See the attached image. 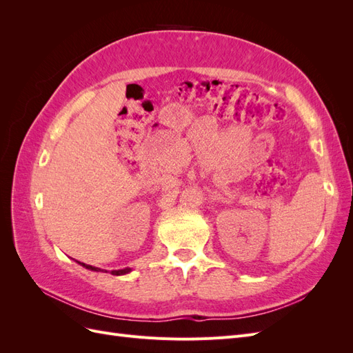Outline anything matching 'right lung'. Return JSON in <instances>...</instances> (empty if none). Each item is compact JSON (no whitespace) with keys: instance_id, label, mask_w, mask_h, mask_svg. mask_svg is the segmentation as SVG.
Segmentation results:
<instances>
[{"instance_id":"add662e5","label":"right lung","mask_w":353,"mask_h":353,"mask_svg":"<svg viewBox=\"0 0 353 353\" xmlns=\"http://www.w3.org/2000/svg\"><path fill=\"white\" fill-rule=\"evenodd\" d=\"M87 268H88V266H87ZM90 268L97 271V268H92V266H90ZM130 271H131V270H122V271H113L112 274H114V275H122V274H126V272H130Z\"/></svg>"}]
</instances>
